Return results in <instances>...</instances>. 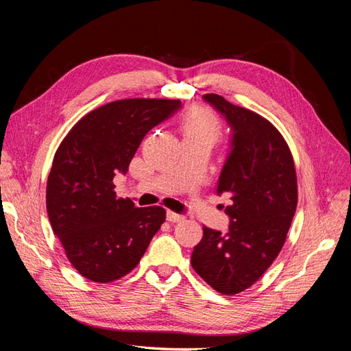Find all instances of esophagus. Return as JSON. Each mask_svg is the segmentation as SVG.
Listing matches in <instances>:
<instances>
[{
  "label": "esophagus",
  "mask_w": 351,
  "mask_h": 351,
  "mask_svg": "<svg viewBox=\"0 0 351 351\" xmlns=\"http://www.w3.org/2000/svg\"><path fill=\"white\" fill-rule=\"evenodd\" d=\"M184 218H186L184 215L177 214V212H173V210H168V212H167V219H168L169 222H180V221H183Z\"/></svg>",
  "instance_id": "obj_1"
}]
</instances>
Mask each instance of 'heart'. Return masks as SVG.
Listing matches in <instances>:
<instances>
[{
  "label": "heart",
  "mask_w": 351,
  "mask_h": 351,
  "mask_svg": "<svg viewBox=\"0 0 351 351\" xmlns=\"http://www.w3.org/2000/svg\"><path fill=\"white\" fill-rule=\"evenodd\" d=\"M184 134L192 136H205L210 141H215L219 136L221 125L217 117L206 110H195L183 121Z\"/></svg>",
  "instance_id": "heart-1"
}]
</instances>
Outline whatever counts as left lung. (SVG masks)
I'll list each match as a JSON object with an SVG mask.
<instances>
[{"label":"left lung","mask_w":351,"mask_h":351,"mask_svg":"<svg viewBox=\"0 0 351 351\" xmlns=\"http://www.w3.org/2000/svg\"><path fill=\"white\" fill-rule=\"evenodd\" d=\"M204 101L232 130L217 187L232 204L226 208L227 232L204 227L192 267L214 290L237 294L262 277L284 246L297 206L295 168L289 145L267 119L215 93Z\"/></svg>","instance_id":"8db88e82"}]
</instances>
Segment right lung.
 Wrapping results in <instances>:
<instances>
[{
    "label": "right lung",
    "instance_id": "obj_1",
    "mask_svg": "<svg viewBox=\"0 0 351 351\" xmlns=\"http://www.w3.org/2000/svg\"><path fill=\"white\" fill-rule=\"evenodd\" d=\"M182 107L178 99H121L90 111L61 142L47 183V212L67 258L84 278L111 282L141 262L165 221L161 206L117 197L146 133Z\"/></svg>",
    "mask_w": 351,
    "mask_h": 351
}]
</instances>
